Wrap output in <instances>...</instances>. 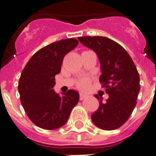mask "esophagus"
Here are the masks:
<instances>
[{
    "mask_svg": "<svg viewBox=\"0 0 156 156\" xmlns=\"http://www.w3.org/2000/svg\"><path fill=\"white\" fill-rule=\"evenodd\" d=\"M87 98V96L83 94H80V96H79V98H80V100H83V99H84V98Z\"/></svg>",
    "mask_w": 156,
    "mask_h": 156,
    "instance_id": "34e87169",
    "label": "esophagus"
}]
</instances>
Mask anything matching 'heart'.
<instances>
[{
  "label": "heart",
  "mask_w": 156,
  "mask_h": 156,
  "mask_svg": "<svg viewBox=\"0 0 156 156\" xmlns=\"http://www.w3.org/2000/svg\"><path fill=\"white\" fill-rule=\"evenodd\" d=\"M88 85H89V81L88 79H83L79 82L78 87L82 89H87L88 88Z\"/></svg>",
  "instance_id": "1"
}]
</instances>
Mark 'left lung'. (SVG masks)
<instances>
[{
    "mask_svg": "<svg viewBox=\"0 0 156 156\" xmlns=\"http://www.w3.org/2000/svg\"><path fill=\"white\" fill-rule=\"evenodd\" d=\"M78 40L98 56L102 73L99 82L108 94L105 102L94 95L99 107L91 115L92 121L102 129H116L128 120L137 103L140 89L137 68L126 50L111 39L98 36Z\"/></svg>",
    "mask_w": 156,
    "mask_h": 156,
    "instance_id": "1",
    "label": "left lung"
}]
</instances>
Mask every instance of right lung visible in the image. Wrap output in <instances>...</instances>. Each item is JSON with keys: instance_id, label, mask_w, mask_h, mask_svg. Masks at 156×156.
I'll return each instance as SVG.
<instances>
[{"instance_id": "add662e5", "label": "right lung", "mask_w": 156, "mask_h": 156, "mask_svg": "<svg viewBox=\"0 0 156 156\" xmlns=\"http://www.w3.org/2000/svg\"><path fill=\"white\" fill-rule=\"evenodd\" d=\"M78 44L77 39L69 38L41 48L21 74L18 91L22 107L32 123L41 129L52 130L64 125L78 103L77 91L70 89L60 95L52 88L65 55Z\"/></svg>"}]
</instances>
